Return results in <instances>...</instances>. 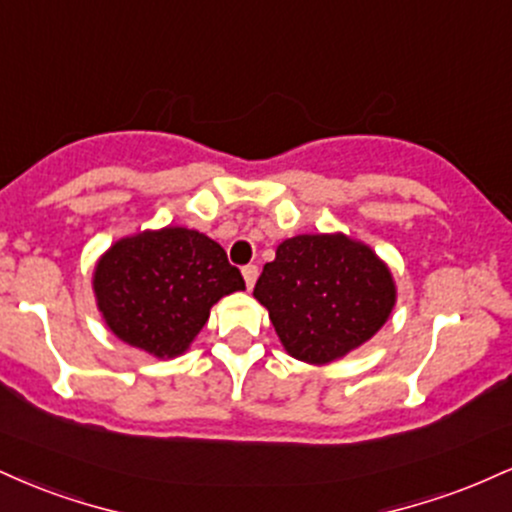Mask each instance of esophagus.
<instances>
[{
  "label": "esophagus",
  "instance_id": "esophagus-1",
  "mask_svg": "<svg viewBox=\"0 0 512 512\" xmlns=\"http://www.w3.org/2000/svg\"><path fill=\"white\" fill-rule=\"evenodd\" d=\"M257 274H260L257 264H245V267H243V279H245V284H248V289H252V286H255Z\"/></svg>",
  "mask_w": 512,
  "mask_h": 512
}]
</instances>
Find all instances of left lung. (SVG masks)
Listing matches in <instances>:
<instances>
[{
    "mask_svg": "<svg viewBox=\"0 0 512 512\" xmlns=\"http://www.w3.org/2000/svg\"><path fill=\"white\" fill-rule=\"evenodd\" d=\"M255 298L293 358L330 363L385 325L395 284L366 245L344 236H296L264 264Z\"/></svg>",
    "mask_w": 512,
    "mask_h": 512,
    "instance_id": "obj_1",
    "label": "left lung"
}]
</instances>
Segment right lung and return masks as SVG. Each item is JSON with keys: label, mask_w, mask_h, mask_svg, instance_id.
<instances>
[{"label": "right lung", "mask_w": 512, "mask_h": 512, "mask_svg": "<svg viewBox=\"0 0 512 512\" xmlns=\"http://www.w3.org/2000/svg\"><path fill=\"white\" fill-rule=\"evenodd\" d=\"M93 289L122 342L170 358L207 325L211 305L243 291L245 281L204 233L163 228L115 243L98 262Z\"/></svg>", "instance_id": "1"}]
</instances>
